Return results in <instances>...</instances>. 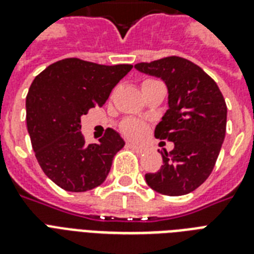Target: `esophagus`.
<instances>
[{"label": "esophagus", "mask_w": 254, "mask_h": 254, "mask_svg": "<svg viewBox=\"0 0 254 254\" xmlns=\"http://www.w3.org/2000/svg\"><path fill=\"white\" fill-rule=\"evenodd\" d=\"M127 146L130 147L131 150L137 151V153H145V151H147L146 146H141V145H135V143H127Z\"/></svg>", "instance_id": "34e87169"}]
</instances>
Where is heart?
I'll list each match as a JSON object with an SVG mask.
<instances>
[{
  "label": "heart",
  "instance_id": "1",
  "mask_svg": "<svg viewBox=\"0 0 254 254\" xmlns=\"http://www.w3.org/2000/svg\"><path fill=\"white\" fill-rule=\"evenodd\" d=\"M145 131V124L137 120H130L124 125V133L130 138H138Z\"/></svg>",
  "mask_w": 254,
  "mask_h": 254
}]
</instances>
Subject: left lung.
<instances>
[{"mask_svg": "<svg viewBox=\"0 0 254 254\" xmlns=\"http://www.w3.org/2000/svg\"><path fill=\"white\" fill-rule=\"evenodd\" d=\"M161 77L169 91V109L154 130L155 138L174 142L161 151L163 165L145 175L149 187L163 195L192 192L212 173L227 127V105L212 77L192 62L167 57L134 65Z\"/></svg>", "mask_w": 254, "mask_h": 254, "instance_id": "8db88e82", "label": "left lung"}]
</instances>
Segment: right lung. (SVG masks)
<instances>
[{
	"instance_id": "obj_1",
	"label": "right lung",
	"mask_w": 254,
	"mask_h": 254,
	"mask_svg": "<svg viewBox=\"0 0 254 254\" xmlns=\"http://www.w3.org/2000/svg\"><path fill=\"white\" fill-rule=\"evenodd\" d=\"M131 68L67 58L50 64L30 85L26 123L33 150L43 173L65 191L84 192L101 185L125 145L111 127L99 143L85 145L80 117L103 107Z\"/></svg>"
}]
</instances>
